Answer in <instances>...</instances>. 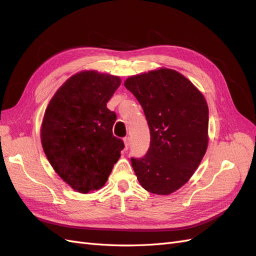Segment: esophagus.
I'll use <instances>...</instances> for the list:
<instances>
[{
  "label": "esophagus",
  "instance_id": "esophagus-1",
  "mask_svg": "<svg viewBox=\"0 0 256 256\" xmlns=\"http://www.w3.org/2000/svg\"><path fill=\"white\" fill-rule=\"evenodd\" d=\"M124 143H125V148L128 150L129 148V145H130V138L128 136L124 138Z\"/></svg>",
  "mask_w": 256,
  "mask_h": 256
}]
</instances>
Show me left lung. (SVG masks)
I'll return each mask as SVG.
<instances>
[{"instance_id": "left-lung-1", "label": "left lung", "mask_w": 256, "mask_h": 256, "mask_svg": "<svg viewBox=\"0 0 256 256\" xmlns=\"http://www.w3.org/2000/svg\"><path fill=\"white\" fill-rule=\"evenodd\" d=\"M143 108L150 145L131 158L138 180L148 192L171 194L187 182L208 145V106L194 85L173 69L131 76L125 81Z\"/></svg>"}]
</instances>
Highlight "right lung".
Returning a JSON list of instances; mask_svg holds the SVG:
<instances>
[{"mask_svg": "<svg viewBox=\"0 0 256 256\" xmlns=\"http://www.w3.org/2000/svg\"><path fill=\"white\" fill-rule=\"evenodd\" d=\"M120 82V76L95 70L78 72L46 109L44 152L58 175L80 193L104 187L125 146L113 136L116 114L106 108Z\"/></svg>", "mask_w": 256, "mask_h": 256, "instance_id": "obj_1", "label": "right lung"}]
</instances>
